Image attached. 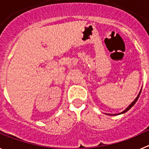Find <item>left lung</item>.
I'll use <instances>...</instances> for the list:
<instances>
[{
	"instance_id": "left-lung-1",
	"label": "left lung",
	"mask_w": 149,
	"mask_h": 149,
	"mask_svg": "<svg viewBox=\"0 0 149 149\" xmlns=\"http://www.w3.org/2000/svg\"><path fill=\"white\" fill-rule=\"evenodd\" d=\"M140 93H141V90H140V92H139V95H137V97H136V99L134 100V101H133L132 103H131V104L129 105V106H128V107H127V108H126V109H125V110H124V111H122V113H118V114H114V115H113V114H112V115H111V116H116V115H119V114H122V113H126V112H127V110H130V109H131V107H133V106H134V104H135V103H136V101H137V100H138V98H139V95H140ZM108 115H110V114H108Z\"/></svg>"
}]
</instances>
